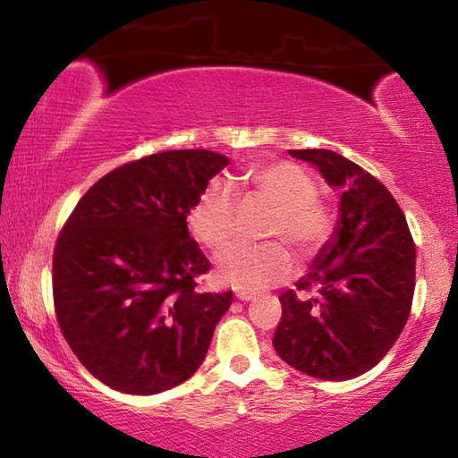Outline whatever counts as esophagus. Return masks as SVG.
I'll return each mask as SVG.
<instances>
[{"instance_id": "esophagus-1", "label": "esophagus", "mask_w": 458, "mask_h": 458, "mask_svg": "<svg viewBox=\"0 0 458 458\" xmlns=\"http://www.w3.org/2000/svg\"><path fill=\"white\" fill-rule=\"evenodd\" d=\"M236 299H240V301H252V299H257V294L248 293V291H238L236 293Z\"/></svg>"}]
</instances>
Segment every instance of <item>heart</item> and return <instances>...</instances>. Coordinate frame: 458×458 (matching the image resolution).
I'll return each instance as SVG.
<instances>
[{"label": "heart", "instance_id": "b5f03b06", "mask_svg": "<svg viewBox=\"0 0 458 458\" xmlns=\"http://www.w3.org/2000/svg\"><path fill=\"white\" fill-rule=\"evenodd\" d=\"M242 182L254 196L275 206L268 234L281 236L299 250H311L329 234L327 208L317 199V183L291 161H268L248 169ZM236 198L230 183L212 180L193 199L188 226L201 244L220 250L234 230ZM293 273V259L278 242L236 244L218 257V276L242 291H262L283 283Z\"/></svg>", "mask_w": 458, "mask_h": 458}]
</instances>
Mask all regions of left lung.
<instances>
[{
	"instance_id": "obj_1",
	"label": "left lung",
	"mask_w": 458,
	"mask_h": 458,
	"mask_svg": "<svg viewBox=\"0 0 458 458\" xmlns=\"http://www.w3.org/2000/svg\"><path fill=\"white\" fill-rule=\"evenodd\" d=\"M341 188L339 220L299 291L281 294L273 345L307 376L344 382L366 374L396 344L414 297L416 248L404 214L374 175L329 149H291Z\"/></svg>"
}]
</instances>
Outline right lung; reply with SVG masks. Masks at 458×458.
<instances>
[{"label": "right lung", "instance_id": "add662e5", "mask_svg": "<svg viewBox=\"0 0 458 458\" xmlns=\"http://www.w3.org/2000/svg\"><path fill=\"white\" fill-rule=\"evenodd\" d=\"M228 164L208 149L147 155L100 177L62 228L52 265L58 325L113 390L165 392L204 361L232 291H196L210 260L190 236L188 210Z\"/></svg>", "mask_w": 458, "mask_h": 458}]
</instances>
